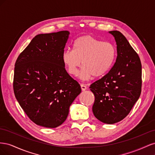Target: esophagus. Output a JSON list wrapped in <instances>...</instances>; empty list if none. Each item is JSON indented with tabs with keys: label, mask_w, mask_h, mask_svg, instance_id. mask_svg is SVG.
Masks as SVG:
<instances>
[{
	"label": "esophagus",
	"mask_w": 155,
	"mask_h": 155,
	"mask_svg": "<svg viewBox=\"0 0 155 155\" xmlns=\"http://www.w3.org/2000/svg\"><path fill=\"white\" fill-rule=\"evenodd\" d=\"M81 90L83 91H85V90H87V86L85 85H84V84H81Z\"/></svg>",
	"instance_id": "obj_1"
}]
</instances>
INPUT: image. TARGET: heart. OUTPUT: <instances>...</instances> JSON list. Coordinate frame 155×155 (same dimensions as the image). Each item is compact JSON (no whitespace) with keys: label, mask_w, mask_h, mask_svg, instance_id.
<instances>
[{"label":"heart","mask_w":155,"mask_h":155,"mask_svg":"<svg viewBox=\"0 0 155 155\" xmlns=\"http://www.w3.org/2000/svg\"><path fill=\"white\" fill-rule=\"evenodd\" d=\"M116 49L109 42H102L90 35L78 37L73 44V50H66L63 54V62L68 72L76 76L78 68H82L79 77L89 80L94 76H105L113 66Z\"/></svg>","instance_id":"1"}]
</instances>
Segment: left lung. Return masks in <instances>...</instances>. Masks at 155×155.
<instances>
[{"label":"left lung","mask_w":155,"mask_h":155,"mask_svg":"<svg viewBox=\"0 0 155 155\" xmlns=\"http://www.w3.org/2000/svg\"><path fill=\"white\" fill-rule=\"evenodd\" d=\"M117 45L114 66L105 76L93 83L95 96L92 112L101 122L113 124L128 115L138 100L142 88V64L139 56L119 31H110Z\"/></svg>","instance_id":"left-lung-1"}]
</instances>
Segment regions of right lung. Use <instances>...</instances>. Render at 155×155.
Segmentation results:
<instances>
[{
    "mask_svg": "<svg viewBox=\"0 0 155 155\" xmlns=\"http://www.w3.org/2000/svg\"><path fill=\"white\" fill-rule=\"evenodd\" d=\"M70 32L39 34L18 56L13 91L18 104L35 124L55 128L66 120L69 108L81 93L63 62Z\"/></svg>",
    "mask_w": 155,
    "mask_h": 155,
    "instance_id": "add662e5",
    "label": "right lung"
}]
</instances>
